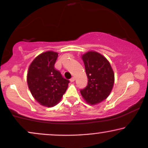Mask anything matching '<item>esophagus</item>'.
<instances>
[{"label": "esophagus", "mask_w": 148, "mask_h": 148, "mask_svg": "<svg viewBox=\"0 0 148 148\" xmlns=\"http://www.w3.org/2000/svg\"><path fill=\"white\" fill-rule=\"evenodd\" d=\"M74 81H75V78H74V77H72V78H71V79H70V81L72 82H72H74Z\"/></svg>", "instance_id": "obj_1"}]
</instances>
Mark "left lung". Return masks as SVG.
Masks as SVG:
<instances>
[{"mask_svg": "<svg viewBox=\"0 0 148 148\" xmlns=\"http://www.w3.org/2000/svg\"><path fill=\"white\" fill-rule=\"evenodd\" d=\"M88 76V85L80 90L87 103L95 105L107 99L112 90L114 74L106 58L96 51L82 56Z\"/></svg>", "mask_w": 148, "mask_h": 148, "instance_id": "8db88e82", "label": "left lung"}]
</instances>
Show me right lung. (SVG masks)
Masks as SVG:
<instances>
[{"label":"right lung","mask_w":148,"mask_h":148,"mask_svg":"<svg viewBox=\"0 0 148 148\" xmlns=\"http://www.w3.org/2000/svg\"><path fill=\"white\" fill-rule=\"evenodd\" d=\"M58 53L48 51L36 57L29 65L27 84L34 98L42 106L56 105L66 92L69 80L55 69Z\"/></svg>","instance_id":"1"}]
</instances>
